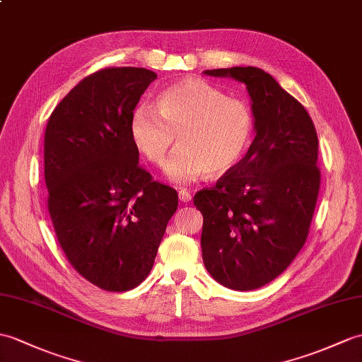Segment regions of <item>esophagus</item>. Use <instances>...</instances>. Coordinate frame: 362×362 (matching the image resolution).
<instances>
[{"mask_svg":"<svg viewBox=\"0 0 362 362\" xmlns=\"http://www.w3.org/2000/svg\"><path fill=\"white\" fill-rule=\"evenodd\" d=\"M179 199L182 202H189L191 200V192L187 188H180L179 189Z\"/></svg>","mask_w":362,"mask_h":362,"instance_id":"34e87169","label":"esophagus"}]
</instances>
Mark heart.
<instances>
[{"mask_svg": "<svg viewBox=\"0 0 362 362\" xmlns=\"http://www.w3.org/2000/svg\"><path fill=\"white\" fill-rule=\"evenodd\" d=\"M134 145L151 163L162 165L177 137L179 148L166 163L174 182L206 174L221 177L245 156L255 136V114L239 98L202 78H185L163 89L157 111L134 109L129 123Z\"/></svg>", "mask_w": 362, "mask_h": 362, "instance_id": "b5f03b06", "label": "heart"}]
</instances>
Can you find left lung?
<instances>
[{
  "label": "left lung",
  "mask_w": 362,
  "mask_h": 362,
  "mask_svg": "<svg viewBox=\"0 0 362 362\" xmlns=\"http://www.w3.org/2000/svg\"><path fill=\"white\" fill-rule=\"evenodd\" d=\"M247 86L256 137L242 160L200 189L202 257L223 287L248 291L279 276L304 247L321 171L317 134L305 107L259 67L205 71Z\"/></svg>",
  "instance_id": "left-lung-1"
}]
</instances>
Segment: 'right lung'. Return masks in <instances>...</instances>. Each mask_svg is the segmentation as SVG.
<instances>
[{
    "mask_svg": "<svg viewBox=\"0 0 362 362\" xmlns=\"http://www.w3.org/2000/svg\"><path fill=\"white\" fill-rule=\"evenodd\" d=\"M157 78L143 67H106L83 78L50 114L45 132L47 209L71 265L106 291L146 279L177 191L139 165L129 123Z\"/></svg>",
    "mask_w": 362,
    "mask_h": 362,
    "instance_id": "1",
    "label": "right lung"
}]
</instances>
